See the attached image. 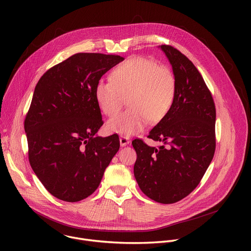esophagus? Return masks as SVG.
<instances>
[{
	"label": "esophagus",
	"instance_id": "obj_1",
	"mask_svg": "<svg viewBox=\"0 0 251 251\" xmlns=\"http://www.w3.org/2000/svg\"><path fill=\"white\" fill-rule=\"evenodd\" d=\"M119 140H120V145H121V147H124V146L128 145L129 142H130V139H129L128 137H125V136H121Z\"/></svg>",
	"mask_w": 251,
	"mask_h": 251
}]
</instances>
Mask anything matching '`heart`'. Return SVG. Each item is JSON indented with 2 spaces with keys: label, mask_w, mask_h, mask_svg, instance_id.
<instances>
[{
  "label": "heart",
  "mask_w": 251,
  "mask_h": 251,
  "mask_svg": "<svg viewBox=\"0 0 251 251\" xmlns=\"http://www.w3.org/2000/svg\"><path fill=\"white\" fill-rule=\"evenodd\" d=\"M176 93L173 71L151 59L131 56L118 65L110 80L100 79L94 96L100 110L107 116L117 113L125 97L129 108L107 122V129L121 135H135L149 121L158 124L169 113Z\"/></svg>",
  "instance_id": "obj_1"
}]
</instances>
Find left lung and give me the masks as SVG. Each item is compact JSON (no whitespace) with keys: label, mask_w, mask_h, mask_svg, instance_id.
Here are the masks:
<instances>
[{"label":"left lung","mask_w":251,"mask_h":251,"mask_svg":"<svg viewBox=\"0 0 251 251\" xmlns=\"http://www.w3.org/2000/svg\"><path fill=\"white\" fill-rule=\"evenodd\" d=\"M169 59L176 79V93L167 116L148 138L163 143L159 149L135 139L134 176L151 200L174 203L200 184L216 150V107L194 63L171 46L159 47Z\"/></svg>","instance_id":"left-lung-1"}]
</instances>
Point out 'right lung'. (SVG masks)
Listing matches in <instances>:
<instances>
[{
  "mask_svg": "<svg viewBox=\"0 0 251 251\" xmlns=\"http://www.w3.org/2000/svg\"><path fill=\"white\" fill-rule=\"evenodd\" d=\"M123 60L76 53L49 69L34 88L25 120L28 160L44 187L61 201L75 202L93 194L119 150L116 134L96 135L103 121L94 87Z\"/></svg>",
  "mask_w": 251,
  "mask_h": 251,
  "instance_id": "add662e5",
  "label": "right lung"
}]
</instances>
